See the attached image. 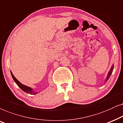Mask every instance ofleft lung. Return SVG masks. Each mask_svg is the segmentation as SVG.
<instances>
[{"instance_id": "left-lung-1", "label": "left lung", "mask_w": 123, "mask_h": 123, "mask_svg": "<svg viewBox=\"0 0 123 123\" xmlns=\"http://www.w3.org/2000/svg\"><path fill=\"white\" fill-rule=\"evenodd\" d=\"M113 69H114V65H112V66H111V68H110V71H109V73H108V74L107 75V77H106V80H105V83L106 81H107L108 80H109V79L110 78V76H111V74L112 73V71H113Z\"/></svg>"}]
</instances>
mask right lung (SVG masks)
I'll return each instance as SVG.
<instances>
[{
  "label": "right lung",
  "mask_w": 123,
  "mask_h": 123,
  "mask_svg": "<svg viewBox=\"0 0 123 123\" xmlns=\"http://www.w3.org/2000/svg\"><path fill=\"white\" fill-rule=\"evenodd\" d=\"M11 75H12L13 79L14 80V81H15V83L17 84V86L22 90L23 91L25 92H26L27 93H30V94H33V95L36 94H37V93H39V92H35V91H34L33 89H32L31 87H29V86H25V85L22 84V83L19 82V81L17 79L14 77V76L13 75V74L12 71H11Z\"/></svg>",
  "instance_id": "obj_1"
}]
</instances>
